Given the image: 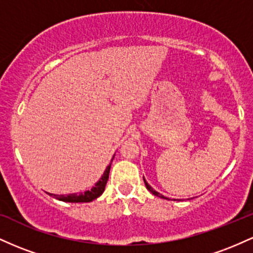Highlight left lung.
<instances>
[{
	"label": "left lung",
	"instance_id": "1",
	"mask_svg": "<svg viewBox=\"0 0 253 253\" xmlns=\"http://www.w3.org/2000/svg\"><path fill=\"white\" fill-rule=\"evenodd\" d=\"M144 182H145V185H146V189L149 190V191H151V193H152L153 195H156V196H158V197H162V199H165V200H169V199H168V197H165L164 195H162V194H159L158 191H156L155 189H153V188L151 187V185L149 184V183H147L146 181H145V178H144Z\"/></svg>",
	"mask_w": 253,
	"mask_h": 253
}]
</instances>
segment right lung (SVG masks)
<instances>
[{
	"label": "right lung",
	"mask_w": 253,
	"mask_h": 253,
	"mask_svg": "<svg viewBox=\"0 0 253 253\" xmlns=\"http://www.w3.org/2000/svg\"><path fill=\"white\" fill-rule=\"evenodd\" d=\"M114 158V157H113ZM110 163L108 167L106 168L104 170L102 177L98 179L95 187H92L90 190L84 191V193H80V194H69V195H56V194H50L51 196L56 197L57 200L59 201H64V202H72V203H77V202H91L92 200L97 199L98 196L102 195V193L104 191V188H106L107 181H108L109 177V171H110Z\"/></svg>",
	"instance_id": "obj_1"
}]
</instances>
